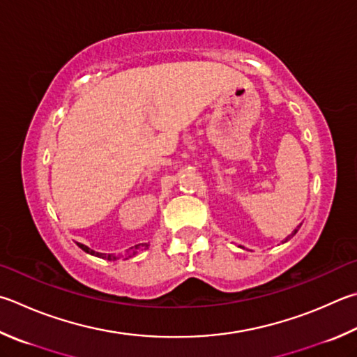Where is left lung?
<instances>
[{
    "label": "left lung",
    "mask_w": 357,
    "mask_h": 357,
    "mask_svg": "<svg viewBox=\"0 0 357 357\" xmlns=\"http://www.w3.org/2000/svg\"><path fill=\"white\" fill-rule=\"evenodd\" d=\"M298 229H300V226H298V228H296V229H295L294 232H291V234H290V237H291V236H295V234H296V231H298ZM290 237H287V238H286V242L289 241V238H290Z\"/></svg>",
    "instance_id": "obj_1"
}]
</instances>
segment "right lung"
<instances>
[{
  "instance_id": "right-lung-1",
  "label": "right lung",
  "mask_w": 357,
  "mask_h": 357,
  "mask_svg": "<svg viewBox=\"0 0 357 357\" xmlns=\"http://www.w3.org/2000/svg\"><path fill=\"white\" fill-rule=\"evenodd\" d=\"M79 245V248L81 250H84L86 252H89V255H93V256H98V257H106L105 255H102V252H96V251H93V250H90L89 246H86V245H82V243H77ZM146 243L145 245H135V246H132V248H129V257H132V256H135L137 255L139 251H142V250H146ZM107 259H115L114 256L111 257V256H107Z\"/></svg>"
}]
</instances>
